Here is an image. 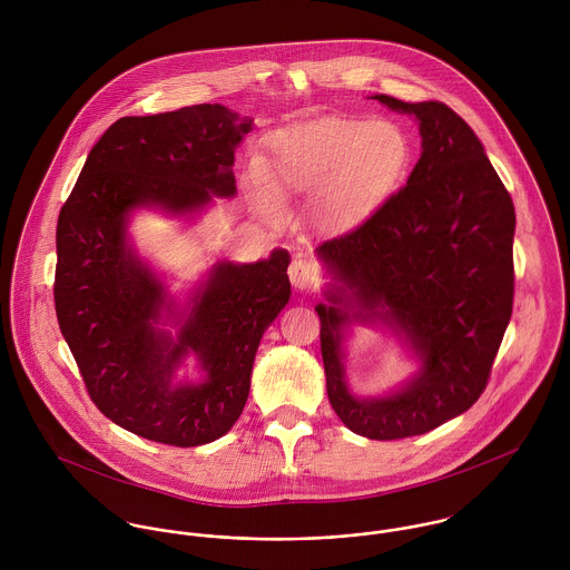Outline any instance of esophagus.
Listing matches in <instances>:
<instances>
[{"label": "esophagus", "mask_w": 570, "mask_h": 570, "mask_svg": "<svg viewBox=\"0 0 570 570\" xmlns=\"http://www.w3.org/2000/svg\"><path fill=\"white\" fill-rule=\"evenodd\" d=\"M289 281L296 289H312L318 285L321 281V274H318V267L301 256H296L289 265Z\"/></svg>", "instance_id": "obj_1"}]
</instances>
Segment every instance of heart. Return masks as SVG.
<instances>
[{"mask_svg": "<svg viewBox=\"0 0 570 570\" xmlns=\"http://www.w3.org/2000/svg\"><path fill=\"white\" fill-rule=\"evenodd\" d=\"M407 160L406 134L395 122L325 118L276 136L263 177L281 195L318 190L316 224L326 233H346L397 186Z\"/></svg>", "mask_w": 570, "mask_h": 570, "instance_id": "1", "label": "heart"}]
</instances>
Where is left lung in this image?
I'll return each instance as SVG.
<instances>
[{
    "mask_svg": "<svg viewBox=\"0 0 570 570\" xmlns=\"http://www.w3.org/2000/svg\"><path fill=\"white\" fill-rule=\"evenodd\" d=\"M375 98L416 116L423 151L406 186L357 228L318 247L342 287L316 312L331 407L355 434L395 441L434 430L483 395L513 309L515 210L481 140L454 109ZM353 302L361 307L355 315ZM371 315L407 335L424 371L402 394L360 403L345 391L338 342L346 322Z\"/></svg>",
    "mask_w": 570,
    "mask_h": 570,
    "instance_id": "1",
    "label": "left lung"
}]
</instances>
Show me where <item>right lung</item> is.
I'll return each mask as SVG.
<instances>
[{"label": "right lung", "instance_id": "right-lung-1", "mask_svg": "<svg viewBox=\"0 0 570 570\" xmlns=\"http://www.w3.org/2000/svg\"><path fill=\"white\" fill-rule=\"evenodd\" d=\"M252 120L222 105L125 116L94 145L57 224L55 309L89 400L120 428L175 448L224 436L244 412L261 335L289 301V254L219 265L177 342L154 323L163 285L125 244L127 213L158 204L188 213L235 195V149ZM195 350L209 377L169 389Z\"/></svg>", "mask_w": 570, "mask_h": 570}]
</instances>
